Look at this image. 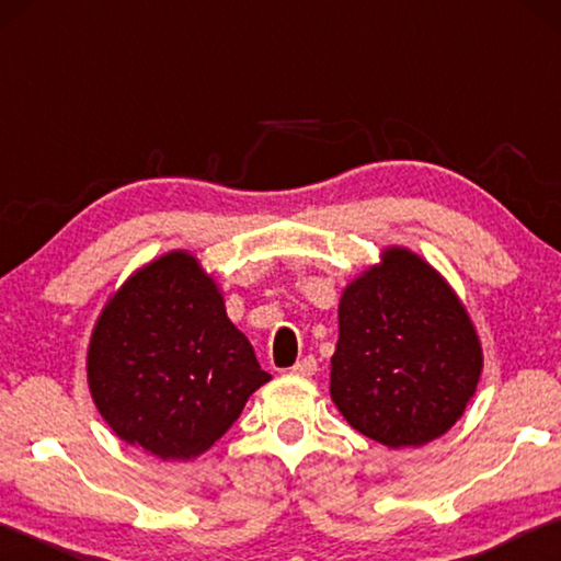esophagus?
Instances as JSON below:
<instances>
[{
	"instance_id": "1",
	"label": "esophagus",
	"mask_w": 561,
	"mask_h": 561,
	"mask_svg": "<svg viewBox=\"0 0 561 561\" xmlns=\"http://www.w3.org/2000/svg\"><path fill=\"white\" fill-rule=\"evenodd\" d=\"M291 374L301 376V378L314 376L317 374V358L314 356H304L301 360H297V364L291 366Z\"/></svg>"
}]
</instances>
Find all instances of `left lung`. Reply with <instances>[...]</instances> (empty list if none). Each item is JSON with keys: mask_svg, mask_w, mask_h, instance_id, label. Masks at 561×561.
Segmentation results:
<instances>
[{"mask_svg": "<svg viewBox=\"0 0 561 561\" xmlns=\"http://www.w3.org/2000/svg\"><path fill=\"white\" fill-rule=\"evenodd\" d=\"M482 344L448 279L408 247L351 279L339 299L329 393L351 428L386 448H421L478 391Z\"/></svg>", "mask_w": 561, "mask_h": 561, "instance_id": "obj_1", "label": "left lung"}]
</instances>
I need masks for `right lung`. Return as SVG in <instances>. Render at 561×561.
Segmentation results:
<instances>
[{"label":"right lung","instance_id":"add662e5","mask_svg":"<svg viewBox=\"0 0 561 561\" xmlns=\"http://www.w3.org/2000/svg\"><path fill=\"white\" fill-rule=\"evenodd\" d=\"M87 378L108 428L160 460H195L270 381L201 260L170 250L138 267L93 324Z\"/></svg>","mask_w":561,"mask_h":561}]
</instances>
